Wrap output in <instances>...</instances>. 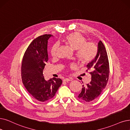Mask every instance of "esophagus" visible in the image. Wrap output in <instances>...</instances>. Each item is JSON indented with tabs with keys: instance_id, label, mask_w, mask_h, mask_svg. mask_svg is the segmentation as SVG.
<instances>
[{
	"instance_id": "obj_1",
	"label": "esophagus",
	"mask_w": 130,
	"mask_h": 130,
	"mask_svg": "<svg viewBox=\"0 0 130 130\" xmlns=\"http://www.w3.org/2000/svg\"><path fill=\"white\" fill-rule=\"evenodd\" d=\"M71 80H72V79H71V78H64L63 79V82H68L71 81Z\"/></svg>"
}]
</instances>
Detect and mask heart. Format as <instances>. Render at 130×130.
I'll list each match as a JSON object with an SVG mask.
<instances>
[{
    "label": "heart",
    "instance_id": "obj_1",
    "mask_svg": "<svg viewBox=\"0 0 130 130\" xmlns=\"http://www.w3.org/2000/svg\"><path fill=\"white\" fill-rule=\"evenodd\" d=\"M63 41L70 47L76 51V56L82 64L90 63L95 58L97 50L96 46L91 43H87V39L84 36L78 32L67 35ZM59 48L58 44L53 46L51 50L52 56L56 55Z\"/></svg>",
    "mask_w": 130,
    "mask_h": 130
}]
</instances>
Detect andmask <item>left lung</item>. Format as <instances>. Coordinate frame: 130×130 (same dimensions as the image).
I'll use <instances>...</instances> for the list:
<instances>
[{"mask_svg": "<svg viewBox=\"0 0 130 130\" xmlns=\"http://www.w3.org/2000/svg\"><path fill=\"white\" fill-rule=\"evenodd\" d=\"M87 67L89 69H91V81L86 86L82 85V91L78 97L82 100L90 102L99 96L105 89L109 75L108 55L101 41L98 44L95 58L88 63Z\"/></svg>", "mask_w": 130, "mask_h": 130, "instance_id": "1", "label": "left lung"}]
</instances>
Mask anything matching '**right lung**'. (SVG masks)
Returning <instances> with one entry per match:
<instances>
[{
  "label": "right lung",
  "mask_w": 130,
  "mask_h": 130,
  "mask_svg": "<svg viewBox=\"0 0 130 130\" xmlns=\"http://www.w3.org/2000/svg\"><path fill=\"white\" fill-rule=\"evenodd\" d=\"M52 36L45 34L35 39L26 50L22 62L23 84L30 94L41 102L53 98L62 83L60 78L54 77L46 80L43 75L48 59V40Z\"/></svg>",
  "instance_id": "1"
}]
</instances>
